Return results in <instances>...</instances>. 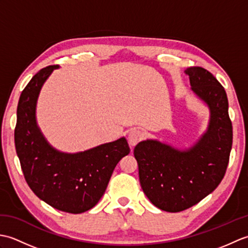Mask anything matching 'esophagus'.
<instances>
[{
  "instance_id": "34e87169",
  "label": "esophagus",
  "mask_w": 248,
  "mask_h": 248,
  "mask_svg": "<svg viewBox=\"0 0 248 248\" xmlns=\"http://www.w3.org/2000/svg\"><path fill=\"white\" fill-rule=\"evenodd\" d=\"M141 138H143V132H141V131H140V130H136V129H134V130H132V131H130V133H129V135H128V140H129V144L131 145V146H135L136 144L139 143V141L141 140Z\"/></svg>"
}]
</instances>
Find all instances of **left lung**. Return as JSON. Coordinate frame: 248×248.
<instances>
[{
  "mask_svg": "<svg viewBox=\"0 0 248 248\" xmlns=\"http://www.w3.org/2000/svg\"><path fill=\"white\" fill-rule=\"evenodd\" d=\"M192 91L208 105L209 125L196 144L180 150L156 140L135 146L140 186L155 207L180 212L211 194L223 180L232 146V124L224 87L202 67L184 71Z\"/></svg>",
  "mask_w": 248,
  "mask_h": 248,
  "instance_id": "1",
  "label": "left lung"
}]
</instances>
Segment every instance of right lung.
Returning <instances> with one entry per match:
<instances>
[{
  "mask_svg": "<svg viewBox=\"0 0 248 248\" xmlns=\"http://www.w3.org/2000/svg\"><path fill=\"white\" fill-rule=\"evenodd\" d=\"M48 66L31 78L21 93L15 129V146L21 168L31 191L60 211L83 213L102 197L114 168L130 148L121 138L78 154L53 148L36 121L40 89L54 69Z\"/></svg>",
  "mask_w": 248,
  "mask_h": 248,
  "instance_id": "obj_1",
  "label": "right lung"
}]
</instances>
